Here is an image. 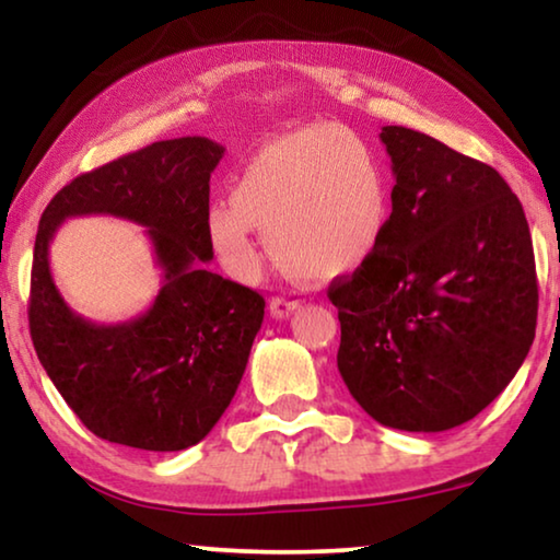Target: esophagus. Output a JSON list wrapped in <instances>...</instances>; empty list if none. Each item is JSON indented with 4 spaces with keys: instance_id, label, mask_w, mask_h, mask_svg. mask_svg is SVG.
Segmentation results:
<instances>
[{
    "instance_id": "1",
    "label": "esophagus",
    "mask_w": 560,
    "mask_h": 560,
    "mask_svg": "<svg viewBox=\"0 0 560 560\" xmlns=\"http://www.w3.org/2000/svg\"><path fill=\"white\" fill-rule=\"evenodd\" d=\"M301 298H298L295 293H288V295H275L270 301V313L275 318H285L290 316V313L301 308Z\"/></svg>"
}]
</instances>
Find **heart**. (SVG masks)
Listing matches in <instances>:
<instances>
[{"label": "heart", "mask_w": 560, "mask_h": 560, "mask_svg": "<svg viewBox=\"0 0 560 560\" xmlns=\"http://www.w3.org/2000/svg\"><path fill=\"white\" fill-rule=\"evenodd\" d=\"M389 224V183L380 158L349 127L311 125L259 148L242 167L232 201L206 217L219 262L255 278L267 232L275 259L305 278H334L364 265Z\"/></svg>", "instance_id": "1"}]
</instances>
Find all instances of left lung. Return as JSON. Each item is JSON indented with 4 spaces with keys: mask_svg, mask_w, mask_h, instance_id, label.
Listing matches in <instances>:
<instances>
[{
    "mask_svg": "<svg viewBox=\"0 0 560 560\" xmlns=\"http://www.w3.org/2000/svg\"><path fill=\"white\" fill-rule=\"evenodd\" d=\"M380 140L393 213L377 252L328 288L336 364L377 423L439 433L479 416L530 351V229L494 167L408 127H382Z\"/></svg>",
    "mask_w": 560,
    "mask_h": 560,
    "instance_id": "obj_1",
    "label": "left lung"
}]
</instances>
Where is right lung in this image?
I'll list each match as a JSON object with an SVG mask.
<instances>
[{
	"label": "right lung",
	"instance_id": "add662e5",
	"mask_svg": "<svg viewBox=\"0 0 560 560\" xmlns=\"http://www.w3.org/2000/svg\"><path fill=\"white\" fill-rule=\"evenodd\" d=\"M224 148L178 137L112 160L52 196L35 236L30 336L52 385L98 439L142 451H183L206 439L232 402L262 326L265 298L209 272V180ZM112 212L149 229L164 270L151 308L114 327L67 308L49 275L55 229Z\"/></svg>",
	"mask_w": 560,
	"mask_h": 560
}]
</instances>
